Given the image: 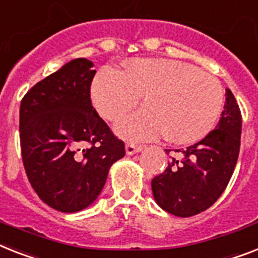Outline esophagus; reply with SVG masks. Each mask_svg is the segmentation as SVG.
Returning a JSON list of instances; mask_svg holds the SVG:
<instances>
[{
  "label": "esophagus",
  "mask_w": 258,
  "mask_h": 258,
  "mask_svg": "<svg viewBox=\"0 0 258 258\" xmlns=\"http://www.w3.org/2000/svg\"><path fill=\"white\" fill-rule=\"evenodd\" d=\"M143 146H135V144H125V154L127 155H135L140 151H143Z\"/></svg>",
  "instance_id": "34e87169"
}]
</instances>
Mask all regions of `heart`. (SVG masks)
<instances>
[{"label":"heart","instance_id":"b5f03b06","mask_svg":"<svg viewBox=\"0 0 258 258\" xmlns=\"http://www.w3.org/2000/svg\"><path fill=\"white\" fill-rule=\"evenodd\" d=\"M144 99L146 110L115 125L127 142H144L167 133L168 140L192 144L216 125L224 90L215 77L196 66L163 58L127 60L119 73L99 71L91 85V100L102 118L116 122Z\"/></svg>","mask_w":258,"mask_h":258}]
</instances>
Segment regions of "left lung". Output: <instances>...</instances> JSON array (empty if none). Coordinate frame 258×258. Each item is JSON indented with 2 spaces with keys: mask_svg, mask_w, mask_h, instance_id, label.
Wrapping results in <instances>:
<instances>
[{
  "mask_svg": "<svg viewBox=\"0 0 258 258\" xmlns=\"http://www.w3.org/2000/svg\"><path fill=\"white\" fill-rule=\"evenodd\" d=\"M216 128L172 158L165 171L151 181L152 194L165 212L190 217L208 209L227 188L237 163L241 111L229 89ZM171 150H165L169 154Z\"/></svg>",
  "mask_w": 258,
  "mask_h": 258,
  "instance_id": "obj_1",
  "label": "left lung"
}]
</instances>
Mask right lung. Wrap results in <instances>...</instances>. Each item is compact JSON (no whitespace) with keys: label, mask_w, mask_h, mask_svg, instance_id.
<instances>
[{"label":"right lung","mask_w":258,"mask_h":258,"mask_svg":"<svg viewBox=\"0 0 258 258\" xmlns=\"http://www.w3.org/2000/svg\"><path fill=\"white\" fill-rule=\"evenodd\" d=\"M77 58L34 85L21 100L20 139L27 179L42 202L73 213L95 202L108 169L125 154L93 107L96 71Z\"/></svg>","instance_id":"obj_1"}]
</instances>
